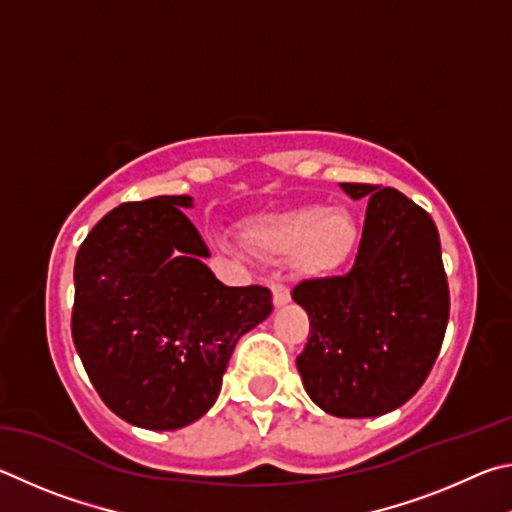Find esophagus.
<instances>
[{
    "label": "esophagus",
    "mask_w": 512,
    "mask_h": 512,
    "mask_svg": "<svg viewBox=\"0 0 512 512\" xmlns=\"http://www.w3.org/2000/svg\"><path fill=\"white\" fill-rule=\"evenodd\" d=\"M270 288H272V294H274V306L276 308H283L285 303H290V288H288V283L281 279V276H274Z\"/></svg>",
    "instance_id": "esophagus-1"
}]
</instances>
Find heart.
I'll list each match as a JSON object with an SVG mask.
<instances>
[{"label": "heart", "instance_id": "obj_1", "mask_svg": "<svg viewBox=\"0 0 512 512\" xmlns=\"http://www.w3.org/2000/svg\"><path fill=\"white\" fill-rule=\"evenodd\" d=\"M247 245L265 256H290L303 274L337 272L357 247L360 229L346 209L324 204L254 215L242 227Z\"/></svg>", "mask_w": 512, "mask_h": 512}]
</instances>
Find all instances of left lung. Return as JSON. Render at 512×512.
Segmentation results:
<instances>
[{
	"mask_svg": "<svg viewBox=\"0 0 512 512\" xmlns=\"http://www.w3.org/2000/svg\"><path fill=\"white\" fill-rule=\"evenodd\" d=\"M339 186L369 200L362 240L351 272L292 290L310 319L297 369L326 414L373 418L423 387L445 337L450 292L427 211L396 188Z\"/></svg>",
	"mask_w": 512,
	"mask_h": 512,
	"instance_id": "1",
	"label": "left lung"
}]
</instances>
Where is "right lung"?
Instances as JSON below:
<instances>
[{"label": "right lung", "instance_id": "1", "mask_svg": "<svg viewBox=\"0 0 512 512\" xmlns=\"http://www.w3.org/2000/svg\"><path fill=\"white\" fill-rule=\"evenodd\" d=\"M191 206V195L116 206L74 265L71 335L89 380L116 416L155 432L213 407L238 339L274 310L267 288L215 279Z\"/></svg>", "mask_w": 512, "mask_h": 512}]
</instances>
